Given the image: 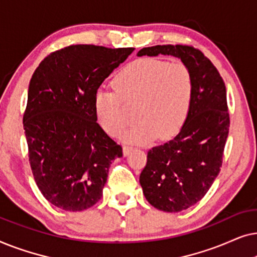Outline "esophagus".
I'll return each instance as SVG.
<instances>
[{
	"label": "esophagus",
	"instance_id": "obj_1",
	"mask_svg": "<svg viewBox=\"0 0 257 257\" xmlns=\"http://www.w3.org/2000/svg\"><path fill=\"white\" fill-rule=\"evenodd\" d=\"M132 150H133V146H131V145H124V147H122V153H124V156H128V153L131 152Z\"/></svg>",
	"mask_w": 257,
	"mask_h": 257
}]
</instances>
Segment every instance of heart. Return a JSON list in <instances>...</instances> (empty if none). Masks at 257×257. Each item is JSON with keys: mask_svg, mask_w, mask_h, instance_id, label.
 Segmentation results:
<instances>
[{"mask_svg": "<svg viewBox=\"0 0 257 257\" xmlns=\"http://www.w3.org/2000/svg\"><path fill=\"white\" fill-rule=\"evenodd\" d=\"M114 90H98L96 112L101 126L118 135L128 121L126 105H136L139 120L122 138L142 143L166 140L180 131L192 104L194 82L187 65L154 58L132 62L118 73Z\"/></svg>", "mask_w": 257, "mask_h": 257, "instance_id": "b5f03b06", "label": "heart"}]
</instances>
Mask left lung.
I'll list each match as a JSON object with an SVG mask.
<instances>
[{"label":"left lung","mask_w":257,"mask_h":257,"mask_svg":"<svg viewBox=\"0 0 257 257\" xmlns=\"http://www.w3.org/2000/svg\"><path fill=\"white\" fill-rule=\"evenodd\" d=\"M171 55L193 75L194 90L187 118L170 142L147 152L140 173L143 193L157 209L177 213L200 201L219 174L229 132L226 85L213 63L192 45H154L138 56Z\"/></svg>","instance_id":"1"}]
</instances>
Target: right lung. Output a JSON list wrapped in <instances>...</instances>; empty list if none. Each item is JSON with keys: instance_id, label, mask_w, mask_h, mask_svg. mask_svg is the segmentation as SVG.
Listing matches in <instances>:
<instances>
[{"instance_id": "add662e5", "label": "right lung", "mask_w": 257, "mask_h": 257, "mask_svg": "<svg viewBox=\"0 0 257 257\" xmlns=\"http://www.w3.org/2000/svg\"><path fill=\"white\" fill-rule=\"evenodd\" d=\"M135 48L69 45L48 55L28 90L23 126L34 179L58 208L80 212L103 195L122 149L97 122L96 93Z\"/></svg>"}]
</instances>
